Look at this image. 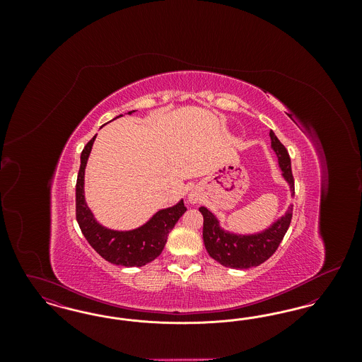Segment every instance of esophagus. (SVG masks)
I'll use <instances>...</instances> for the list:
<instances>
[{
    "label": "esophagus",
    "instance_id": "1",
    "mask_svg": "<svg viewBox=\"0 0 362 362\" xmlns=\"http://www.w3.org/2000/svg\"><path fill=\"white\" fill-rule=\"evenodd\" d=\"M189 201L191 204H198L201 201V195L195 191H191L189 194Z\"/></svg>",
    "mask_w": 362,
    "mask_h": 362
}]
</instances>
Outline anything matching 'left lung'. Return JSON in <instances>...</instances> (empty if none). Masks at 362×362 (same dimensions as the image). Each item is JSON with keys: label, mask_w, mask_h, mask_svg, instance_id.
I'll use <instances>...</instances> for the list:
<instances>
[{"label": "left lung", "mask_w": 362, "mask_h": 362, "mask_svg": "<svg viewBox=\"0 0 362 362\" xmlns=\"http://www.w3.org/2000/svg\"><path fill=\"white\" fill-rule=\"evenodd\" d=\"M270 138L272 148L274 149L278 157L282 175L291 186L292 195H294V179L289 153L273 133V130L270 132ZM199 211L204 216L202 236L209 255L225 267L250 269L262 264L276 252L292 221L293 205H291L286 214L281 217L269 229L257 235L248 236L233 235L223 230L218 225V220L214 217L213 213L207 210L206 207H199Z\"/></svg>", "instance_id": "8db88e82"}]
</instances>
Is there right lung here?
Listing matches in <instances>:
<instances>
[{
    "instance_id": "right-lung-1",
    "label": "right lung",
    "mask_w": 362,
    "mask_h": 362,
    "mask_svg": "<svg viewBox=\"0 0 362 362\" xmlns=\"http://www.w3.org/2000/svg\"><path fill=\"white\" fill-rule=\"evenodd\" d=\"M134 111H130L132 114ZM122 117V115H119ZM117 117V118H119ZM95 137L81 152V164L76 183V218L90 247L110 263L124 267H139L155 260L163 251L168 233L187 207L180 201L177 205L157 211L155 216L134 230L119 232L104 228L93 218L84 198V173Z\"/></svg>"
}]
</instances>
